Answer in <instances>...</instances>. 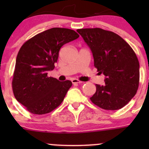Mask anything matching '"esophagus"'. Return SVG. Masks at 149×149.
I'll return each instance as SVG.
<instances>
[{
    "label": "esophagus",
    "instance_id": "34e87169",
    "mask_svg": "<svg viewBox=\"0 0 149 149\" xmlns=\"http://www.w3.org/2000/svg\"><path fill=\"white\" fill-rule=\"evenodd\" d=\"M71 81H72V83H73V84H81V83H82V81H81L78 80V79H72Z\"/></svg>",
    "mask_w": 149,
    "mask_h": 149
}]
</instances>
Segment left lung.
Masks as SVG:
<instances>
[{
	"label": "left lung",
	"mask_w": 149,
	"mask_h": 149,
	"mask_svg": "<svg viewBox=\"0 0 149 149\" xmlns=\"http://www.w3.org/2000/svg\"><path fill=\"white\" fill-rule=\"evenodd\" d=\"M77 31L91 49L97 71L105 76V84H96V92L90 100L102 109H121L139 88V62L136 53L112 31L100 28L80 29Z\"/></svg>",
	"instance_id": "8db88e82"
}]
</instances>
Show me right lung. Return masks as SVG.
Masks as SVG:
<instances>
[{
  "instance_id": "add662e5",
  "label": "right lung",
  "mask_w": 149,
  "mask_h": 149,
  "mask_svg": "<svg viewBox=\"0 0 149 149\" xmlns=\"http://www.w3.org/2000/svg\"><path fill=\"white\" fill-rule=\"evenodd\" d=\"M79 37L74 30L52 28L34 36L21 47L12 88L16 100L29 112L45 115L63 102L72 82L48 77L47 71L55 68L61 47Z\"/></svg>"
}]
</instances>
